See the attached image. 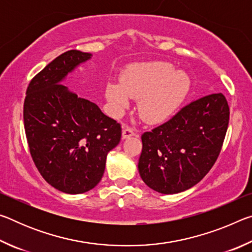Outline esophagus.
<instances>
[{"mask_svg":"<svg viewBox=\"0 0 252 252\" xmlns=\"http://www.w3.org/2000/svg\"><path fill=\"white\" fill-rule=\"evenodd\" d=\"M135 134H136V131L134 129H132V127H129V126L123 127V130H122V138L123 139H127V138H130V136H133Z\"/></svg>","mask_w":252,"mask_h":252,"instance_id":"obj_1","label":"esophagus"}]
</instances>
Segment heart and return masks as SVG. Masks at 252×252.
Listing matches in <instances>:
<instances>
[{"instance_id": "heart-1", "label": "heart", "mask_w": 252, "mask_h": 252, "mask_svg": "<svg viewBox=\"0 0 252 252\" xmlns=\"http://www.w3.org/2000/svg\"><path fill=\"white\" fill-rule=\"evenodd\" d=\"M190 78L167 62L138 63L123 72L120 83H108L105 97L117 112L138 100V112L144 121L158 123L168 119L186 99Z\"/></svg>"}]
</instances>
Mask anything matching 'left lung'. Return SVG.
Here are the masks:
<instances>
[{"label": "left lung", "mask_w": 252, "mask_h": 252, "mask_svg": "<svg viewBox=\"0 0 252 252\" xmlns=\"http://www.w3.org/2000/svg\"><path fill=\"white\" fill-rule=\"evenodd\" d=\"M222 93L200 97L168 122L142 134L138 169L143 182L163 194L179 193L201 181L222 147L229 123Z\"/></svg>", "instance_id": "obj_1"}]
</instances>
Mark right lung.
<instances>
[{
	"label": "right lung",
	"instance_id": "1",
	"mask_svg": "<svg viewBox=\"0 0 252 252\" xmlns=\"http://www.w3.org/2000/svg\"><path fill=\"white\" fill-rule=\"evenodd\" d=\"M92 58L70 50L30 82L23 119L30 152L44 180L69 194L84 193L101 181L108 153L121 140V126L95 103L62 82Z\"/></svg>",
	"mask_w": 252,
	"mask_h": 252
}]
</instances>
